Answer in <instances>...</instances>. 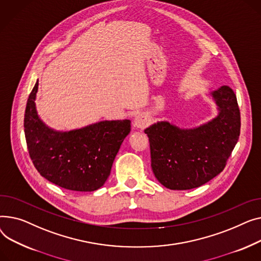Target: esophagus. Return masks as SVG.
I'll return each instance as SVG.
<instances>
[{
    "instance_id": "obj_1",
    "label": "esophagus",
    "mask_w": 261,
    "mask_h": 261,
    "mask_svg": "<svg viewBox=\"0 0 261 261\" xmlns=\"http://www.w3.org/2000/svg\"><path fill=\"white\" fill-rule=\"evenodd\" d=\"M149 122V118L147 115L145 114H139L136 118H135V121H134V125L139 128V129H143L146 127V125L148 124Z\"/></svg>"
}]
</instances>
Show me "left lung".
<instances>
[{"label":"left lung","mask_w":261,"mask_h":261,"mask_svg":"<svg viewBox=\"0 0 261 261\" xmlns=\"http://www.w3.org/2000/svg\"><path fill=\"white\" fill-rule=\"evenodd\" d=\"M210 96L218 115L206 123L180 128L159 121L144 129L151 170L167 189L185 191L205 185L223 171L239 139L240 112L233 89L223 85Z\"/></svg>","instance_id":"left-lung-1"}]
</instances>
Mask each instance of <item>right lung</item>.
<instances>
[{
	"instance_id": "right-lung-1",
	"label": "right lung",
	"mask_w": 261,
	"mask_h": 261,
	"mask_svg": "<svg viewBox=\"0 0 261 261\" xmlns=\"http://www.w3.org/2000/svg\"><path fill=\"white\" fill-rule=\"evenodd\" d=\"M38 86L39 81L29 95L24 118L27 148L35 167L42 177L66 190L100 189L130 132V120H105L68 132L55 130L38 115Z\"/></svg>"
}]
</instances>
